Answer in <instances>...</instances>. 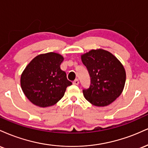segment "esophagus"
Instances as JSON below:
<instances>
[{"instance_id":"esophagus-1","label":"esophagus","mask_w":148,"mask_h":148,"mask_svg":"<svg viewBox=\"0 0 148 148\" xmlns=\"http://www.w3.org/2000/svg\"><path fill=\"white\" fill-rule=\"evenodd\" d=\"M73 84L74 85H78V84H79V80H78L77 79H75V80L73 82Z\"/></svg>"}]
</instances>
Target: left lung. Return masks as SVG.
Masks as SVG:
<instances>
[{
    "instance_id": "obj_1",
    "label": "left lung",
    "mask_w": 148,
    "mask_h": 148,
    "mask_svg": "<svg viewBox=\"0 0 148 148\" xmlns=\"http://www.w3.org/2000/svg\"><path fill=\"white\" fill-rule=\"evenodd\" d=\"M82 62L91 77V85L83 90L86 100L97 107L110 105L121 95L126 80L121 62L110 52L91 50L81 55Z\"/></svg>"
}]
</instances>
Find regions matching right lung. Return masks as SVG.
I'll use <instances>...</instances> for the list:
<instances>
[{
    "mask_svg": "<svg viewBox=\"0 0 148 148\" xmlns=\"http://www.w3.org/2000/svg\"><path fill=\"white\" fill-rule=\"evenodd\" d=\"M64 57L56 53L41 54L34 57L23 71L21 86L32 104L40 107L53 106L64 96L72 84L60 69Z\"/></svg>",
    "mask_w": 148,
    "mask_h": 148,
    "instance_id": "right-lung-1",
    "label": "right lung"
}]
</instances>
